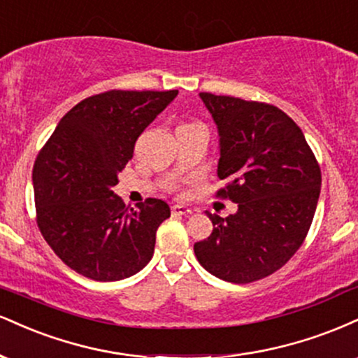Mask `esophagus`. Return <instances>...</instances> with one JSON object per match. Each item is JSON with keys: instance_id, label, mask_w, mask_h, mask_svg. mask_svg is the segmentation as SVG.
I'll list each match as a JSON object with an SVG mask.
<instances>
[{"instance_id": "34e87169", "label": "esophagus", "mask_w": 358, "mask_h": 358, "mask_svg": "<svg viewBox=\"0 0 358 358\" xmlns=\"http://www.w3.org/2000/svg\"><path fill=\"white\" fill-rule=\"evenodd\" d=\"M192 211L187 208V206L184 204H174L172 206V214H179V216H187V214H191Z\"/></svg>"}]
</instances>
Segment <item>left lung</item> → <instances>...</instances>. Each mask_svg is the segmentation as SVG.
I'll return each instance as SVG.
<instances>
[{
  "instance_id": "1",
  "label": "left lung",
  "mask_w": 358,
  "mask_h": 358,
  "mask_svg": "<svg viewBox=\"0 0 358 358\" xmlns=\"http://www.w3.org/2000/svg\"><path fill=\"white\" fill-rule=\"evenodd\" d=\"M220 136L217 178L238 211H206L211 236L194 245L204 270L231 283H251L280 270L312 224L322 174L301 129L278 107L201 92Z\"/></svg>"
}]
</instances>
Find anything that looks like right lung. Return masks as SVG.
Masks as SVG:
<instances>
[{
    "label": "right lung",
    "mask_w": 358,
    "mask_h": 358,
    "mask_svg": "<svg viewBox=\"0 0 358 358\" xmlns=\"http://www.w3.org/2000/svg\"><path fill=\"white\" fill-rule=\"evenodd\" d=\"M110 90L63 115L33 166L38 228L66 266L95 281L136 275L171 216L162 199L125 208L112 191L147 125L178 96Z\"/></svg>",
    "instance_id": "1"
}]
</instances>
